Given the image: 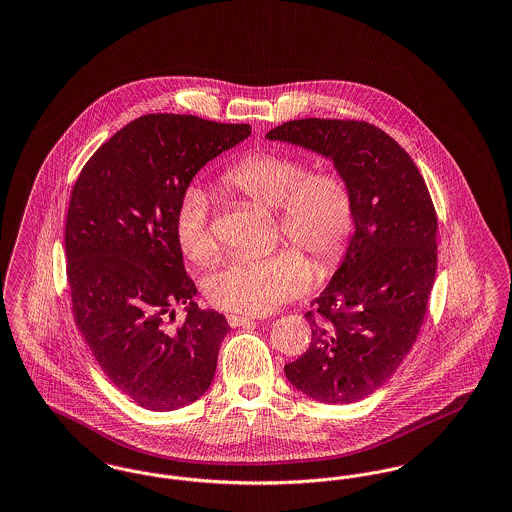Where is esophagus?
Instances as JSON below:
<instances>
[{
    "label": "esophagus",
    "instance_id": "obj_1",
    "mask_svg": "<svg viewBox=\"0 0 512 512\" xmlns=\"http://www.w3.org/2000/svg\"><path fill=\"white\" fill-rule=\"evenodd\" d=\"M226 320H228V324H230L232 328H236V326H245V324L253 322L255 317H249V315H228Z\"/></svg>",
    "mask_w": 512,
    "mask_h": 512
}]
</instances>
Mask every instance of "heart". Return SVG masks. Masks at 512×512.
I'll return each instance as SVG.
<instances>
[{
    "label": "heart",
    "mask_w": 512,
    "mask_h": 512,
    "mask_svg": "<svg viewBox=\"0 0 512 512\" xmlns=\"http://www.w3.org/2000/svg\"><path fill=\"white\" fill-rule=\"evenodd\" d=\"M222 186L267 209H278L282 236L307 251L320 270L336 267L355 226L347 182L334 171H311L307 159L286 151H255L222 174ZM209 195L188 188L174 213V240L182 255L207 263L217 253ZM313 270L292 247L268 255H238L209 274L203 290L211 305L263 315L309 288Z\"/></svg>",
    "instance_id": "obj_1"
}]
</instances>
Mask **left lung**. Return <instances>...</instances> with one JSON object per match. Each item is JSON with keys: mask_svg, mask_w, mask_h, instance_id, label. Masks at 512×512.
I'll return each mask as SVG.
<instances>
[{"mask_svg": "<svg viewBox=\"0 0 512 512\" xmlns=\"http://www.w3.org/2000/svg\"><path fill=\"white\" fill-rule=\"evenodd\" d=\"M267 138L330 157L353 195L355 234L305 315L309 349L284 372L320 403H355L390 380L420 334L438 263L436 209L411 155L370 122L299 119Z\"/></svg>", "mask_w": 512, "mask_h": 512, "instance_id": "8db88e82", "label": "left lung"}]
</instances>
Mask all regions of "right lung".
Masks as SVG:
<instances>
[{
  "mask_svg": "<svg viewBox=\"0 0 512 512\" xmlns=\"http://www.w3.org/2000/svg\"><path fill=\"white\" fill-rule=\"evenodd\" d=\"M251 134L249 124L151 113L128 122L82 167L67 226L74 322L109 382L149 411L209 390L230 326L201 311L172 224L195 176ZM189 315L174 323L173 309Z\"/></svg>",
  "mask_w": 512,
  "mask_h": 512,
  "instance_id": "right-lung-1",
  "label": "right lung"
}]
</instances>
